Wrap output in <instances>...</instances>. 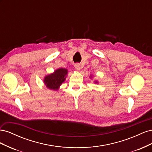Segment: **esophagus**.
<instances>
[{"label": "esophagus", "mask_w": 152, "mask_h": 152, "mask_svg": "<svg viewBox=\"0 0 152 152\" xmlns=\"http://www.w3.org/2000/svg\"><path fill=\"white\" fill-rule=\"evenodd\" d=\"M74 67H75V68L77 70H80V69H81V66H80V65H79V64H78V63L75 64V65H74Z\"/></svg>", "instance_id": "esophagus-1"}]
</instances>
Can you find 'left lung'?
I'll list each match as a JSON object with an SVG mask.
<instances>
[{
	"label": "left lung",
	"mask_w": 152,
	"mask_h": 152,
	"mask_svg": "<svg viewBox=\"0 0 152 152\" xmlns=\"http://www.w3.org/2000/svg\"><path fill=\"white\" fill-rule=\"evenodd\" d=\"M90 78H91V79L92 78V76H91V75H90ZM94 83H95V84H98V82L97 80H95V81H94Z\"/></svg>",
	"instance_id": "left-lung-1"
}]
</instances>
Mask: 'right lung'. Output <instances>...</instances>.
<instances>
[{
    "label": "right lung",
    "instance_id": "right-lung-1",
    "mask_svg": "<svg viewBox=\"0 0 152 152\" xmlns=\"http://www.w3.org/2000/svg\"><path fill=\"white\" fill-rule=\"evenodd\" d=\"M68 75V70L65 68H58L53 73L45 75L44 83L48 89L58 91L59 87L65 81Z\"/></svg>",
    "mask_w": 152,
    "mask_h": 152
}]
</instances>
